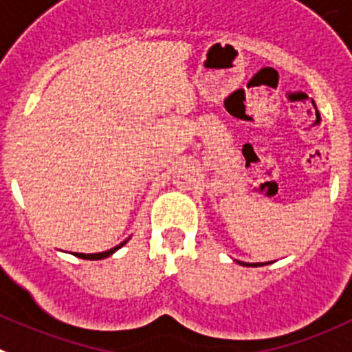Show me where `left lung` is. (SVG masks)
I'll use <instances>...</instances> for the list:
<instances>
[{"mask_svg": "<svg viewBox=\"0 0 352 352\" xmlns=\"http://www.w3.org/2000/svg\"><path fill=\"white\" fill-rule=\"evenodd\" d=\"M240 265H243V267H251V265H249V263H242V261H239ZM252 267H261V265H259V263H254V265H252Z\"/></svg>", "mask_w": 352, "mask_h": 352, "instance_id": "8db88e82", "label": "left lung"}]
</instances>
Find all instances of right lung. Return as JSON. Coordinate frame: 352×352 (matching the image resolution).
Masks as SVG:
<instances>
[{
	"label": "right lung",
	"instance_id": "obj_1",
	"mask_svg": "<svg viewBox=\"0 0 352 352\" xmlns=\"http://www.w3.org/2000/svg\"><path fill=\"white\" fill-rule=\"evenodd\" d=\"M126 242H122L121 245H117V247H113V249H110V251H105V252H98V254H82V252H75V256H78V258H82V259H103V258H109L110 254H113V252L117 251V249H119V247H122L124 245Z\"/></svg>",
	"mask_w": 352,
	"mask_h": 352
}]
</instances>
